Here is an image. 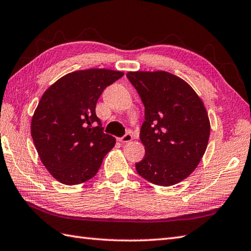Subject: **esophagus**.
Returning a JSON list of instances; mask_svg holds the SVG:
<instances>
[{"label": "esophagus", "instance_id": "obj_1", "mask_svg": "<svg viewBox=\"0 0 251 251\" xmlns=\"http://www.w3.org/2000/svg\"><path fill=\"white\" fill-rule=\"evenodd\" d=\"M131 139H132V136H131L130 132H126V134H125L124 136L121 137L120 141H122V142H128V141H130Z\"/></svg>", "mask_w": 251, "mask_h": 251}]
</instances>
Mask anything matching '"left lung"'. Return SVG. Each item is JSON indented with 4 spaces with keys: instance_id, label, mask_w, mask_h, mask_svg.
<instances>
[{
    "instance_id": "1",
    "label": "left lung",
    "mask_w": 251,
    "mask_h": 251,
    "mask_svg": "<svg viewBox=\"0 0 251 251\" xmlns=\"http://www.w3.org/2000/svg\"><path fill=\"white\" fill-rule=\"evenodd\" d=\"M127 78L145 105L140 140L146 154L136 171L159 186L179 183L197 168L207 149L210 122L187 82L166 72H129Z\"/></svg>"
}]
</instances>
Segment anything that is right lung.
I'll return each instance as SVG.
<instances>
[{"label": "right lung", "mask_w": 251, "mask_h": 251, "mask_svg": "<svg viewBox=\"0 0 251 251\" xmlns=\"http://www.w3.org/2000/svg\"><path fill=\"white\" fill-rule=\"evenodd\" d=\"M124 76L111 70L67 74L43 93L31 121V137L43 165L65 185L92 178L115 146L96 114L97 101L107 86Z\"/></svg>", "instance_id": "right-lung-1"}]
</instances>
